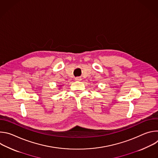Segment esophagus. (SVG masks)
Returning <instances> with one entry per match:
<instances>
[{
	"instance_id": "obj_1",
	"label": "esophagus",
	"mask_w": 158,
	"mask_h": 158,
	"mask_svg": "<svg viewBox=\"0 0 158 158\" xmlns=\"http://www.w3.org/2000/svg\"><path fill=\"white\" fill-rule=\"evenodd\" d=\"M75 80L77 81H81L82 80V78L81 77H77L75 78Z\"/></svg>"
}]
</instances>
